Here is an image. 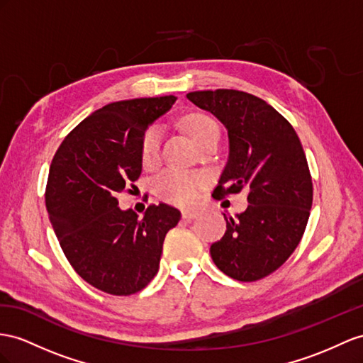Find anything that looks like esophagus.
<instances>
[{"mask_svg":"<svg viewBox=\"0 0 363 363\" xmlns=\"http://www.w3.org/2000/svg\"><path fill=\"white\" fill-rule=\"evenodd\" d=\"M199 216L198 211H193V210H182V218L185 220H191V219H196Z\"/></svg>","mask_w":363,"mask_h":363,"instance_id":"1","label":"esophagus"}]
</instances>
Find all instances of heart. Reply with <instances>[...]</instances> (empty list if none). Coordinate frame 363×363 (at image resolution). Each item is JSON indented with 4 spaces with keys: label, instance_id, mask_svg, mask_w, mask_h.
Wrapping results in <instances>:
<instances>
[{
    "label": "heart",
    "instance_id": "heart-1",
    "mask_svg": "<svg viewBox=\"0 0 363 363\" xmlns=\"http://www.w3.org/2000/svg\"><path fill=\"white\" fill-rule=\"evenodd\" d=\"M187 128L194 139V143L199 144L202 139L211 135H219L218 124L207 115L193 113L187 118ZM161 127L153 125L145 132L141 144V157L144 164H152L161 145ZM207 179L201 173H191L179 169H165L155 179V191L162 199L189 206L196 202L201 196V191L206 187Z\"/></svg>",
    "mask_w": 363,
    "mask_h": 363
}]
</instances>
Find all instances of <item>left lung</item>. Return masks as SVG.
I'll return each instance as SVG.
<instances>
[{"label": "left lung", "mask_w": 363, "mask_h": 363, "mask_svg": "<svg viewBox=\"0 0 363 363\" xmlns=\"http://www.w3.org/2000/svg\"><path fill=\"white\" fill-rule=\"evenodd\" d=\"M228 132V160L216 198L248 191L247 210L225 218L227 231L211 244L213 262L240 282L276 272L299 245L310 218L313 182L299 136L261 98L239 90L187 93Z\"/></svg>", "instance_id": "8db88e82"}]
</instances>
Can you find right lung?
Returning <instances> with one entry per match:
<instances>
[{
	"label": "right lung",
	"instance_id": "right-lung-1",
	"mask_svg": "<svg viewBox=\"0 0 363 363\" xmlns=\"http://www.w3.org/2000/svg\"><path fill=\"white\" fill-rule=\"evenodd\" d=\"M174 101L170 95L111 102L73 128L52 160L45 207L55 235L73 270L104 293L145 288L160 268L167 231L181 219L167 203L139 218L121 210L116 198L141 174L145 130Z\"/></svg>",
	"mask_w": 363,
	"mask_h": 363
}]
</instances>
